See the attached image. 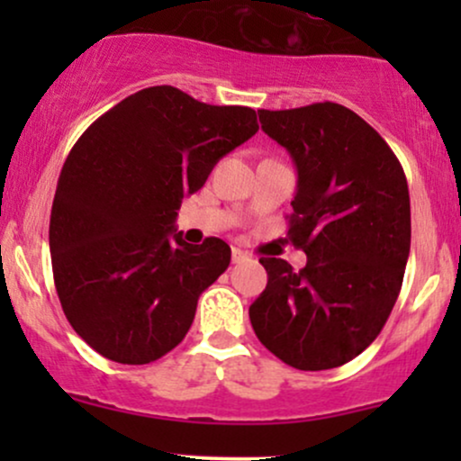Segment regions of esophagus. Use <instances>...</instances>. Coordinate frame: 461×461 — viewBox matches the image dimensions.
Wrapping results in <instances>:
<instances>
[{
    "instance_id": "esophagus-1",
    "label": "esophagus",
    "mask_w": 461,
    "mask_h": 461,
    "mask_svg": "<svg viewBox=\"0 0 461 461\" xmlns=\"http://www.w3.org/2000/svg\"><path fill=\"white\" fill-rule=\"evenodd\" d=\"M245 260H249V253L247 251H242V249H238V247L231 249V262L240 264V262H245Z\"/></svg>"
}]
</instances>
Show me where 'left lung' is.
<instances>
[{"label":"left lung","mask_w":461,"mask_h":461,"mask_svg":"<svg viewBox=\"0 0 461 461\" xmlns=\"http://www.w3.org/2000/svg\"><path fill=\"white\" fill-rule=\"evenodd\" d=\"M258 114L297 167L288 236L308 264L297 273L279 258H260L268 284L249 319L288 366H342L379 336L401 293L411 240L403 167L340 104Z\"/></svg>","instance_id":"left-lung-1"}]
</instances>
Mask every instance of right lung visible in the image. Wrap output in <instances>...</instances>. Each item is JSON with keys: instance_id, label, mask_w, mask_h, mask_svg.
Masks as SVG:
<instances>
[{"instance_id": "obj_1", "label": "right lung", "mask_w": 461, "mask_h": 461, "mask_svg": "<svg viewBox=\"0 0 461 461\" xmlns=\"http://www.w3.org/2000/svg\"><path fill=\"white\" fill-rule=\"evenodd\" d=\"M256 131V110L151 86L73 145L51 205V268L67 321L99 356L149 364L184 340L231 249L221 238L184 242L177 210Z\"/></svg>"}]
</instances>
